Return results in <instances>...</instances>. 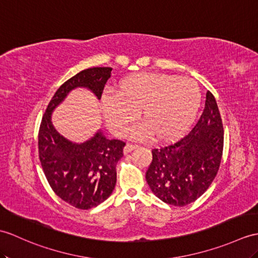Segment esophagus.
Here are the masks:
<instances>
[{
	"instance_id": "34e87169",
	"label": "esophagus",
	"mask_w": 258,
	"mask_h": 258,
	"mask_svg": "<svg viewBox=\"0 0 258 258\" xmlns=\"http://www.w3.org/2000/svg\"><path fill=\"white\" fill-rule=\"evenodd\" d=\"M137 147H139V145H136V144H131V143H128V144H126V145H125V147H124V153L127 154V153L132 152V151H133V149H135V148H137Z\"/></svg>"
}]
</instances>
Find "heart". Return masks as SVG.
<instances>
[{"instance_id":"b5f03b06","label":"heart","mask_w":258,"mask_h":258,"mask_svg":"<svg viewBox=\"0 0 258 258\" xmlns=\"http://www.w3.org/2000/svg\"><path fill=\"white\" fill-rule=\"evenodd\" d=\"M200 102L199 87L188 78L135 74L119 81L115 94L102 98V110L107 126L116 134H124L141 112L144 126L131 133L169 142L191 126Z\"/></svg>"}]
</instances>
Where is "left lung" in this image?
I'll return each instance as SVG.
<instances>
[{"mask_svg": "<svg viewBox=\"0 0 258 258\" xmlns=\"http://www.w3.org/2000/svg\"><path fill=\"white\" fill-rule=\"evenodd\" d=\"M224 131L213 94L195 127L178 142L153 148L146 181L154 195L175 207L195 202L210 187L222 159Z\"/></svg>", "mask_w": 258, "mask_h": 258, "instance_id": "obj_1", "label": "left lung"}]
</instances>
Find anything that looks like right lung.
Wrapping results in <instances>:
<instances>
[{
  "mask_svg": "<svg viewBox=\"0 0 258 258\" xmlns=\"http://www.w3.org/2000/svg\"><path fill=\"white\" fill-rule=\"evenodd\" d=\"M111 71L89 68L66 81L53 94L39 127L38 153L48 183L60 199L81 210L99 206L112 194L125 143L107 140L101 131L85 143L70 142L53 127L51 113L78 87L90 89L100 100Z\"/></svg>",
  "mask_w": 258,
  "mask_h": 258,
  "instance_id": "right-lung-1",
  "label": "right lung"
}]
</instances>
